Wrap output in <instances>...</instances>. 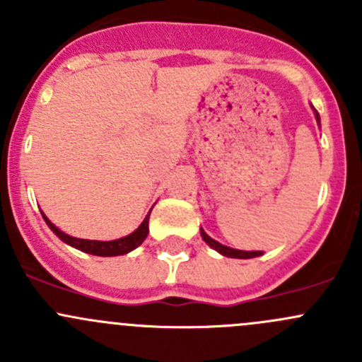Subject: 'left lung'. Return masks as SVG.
I'll use <instances>...</instances> for the list:
<instances>
[{"instance_id": "8db88e82", "label": "left lung", "mask_w": 362, "mask_h": 362, "mask_svg": "<svg viewBox=\"0 0 362 362\" xmlns=\"http://www.w3.org/2000/svg\"><path fill=\"white\" fill-rule=\"evenodd\" d=\"M312 108H313V107H312ZM313 113H315L317 124H320V117H319V113H317L315 108H313ZM199 233H202L204 243H208V245H210L211 249L217 250L218 254L226 255V257H233V259H252V257H259V255H262L261 250H252V252H250V250H238V249H231V247L222 245V243L215 242L214 238H210V236H208L206 233H204L203 228L199 229Z\"/></svg>"}]
</instances>
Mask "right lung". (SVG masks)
Segmentation results:
<instances>
[{"instance_id": "right-lung-1", "label": "right lung", "mask_w": 362, "mask_h": 362, "mask_svg": "<svg viewBox=\"0 0 362 362\" xmlns=\"http://www.w3.org/2000/svg\"><path fill=\"white\" fill-rule=\"evenodd\" d=\"M151 211L152 208L148 210L147 217L144 218V222H141V224L138 226L131 235L124 236V238H119V240H110V242H101V240H82V238H75V236H69L66 233L61 231L59 228H56V226L47 218V215L43 214V211L42 215H43V221L47 222V226H49L50 229H52L54 235H56L59 240H63L64 243H68L69 247L86 252V254L101 255V257H112V255L127 254V252L134 250L136 247H140L141 243H144V240L147 238L148 235V217H151Z\"/></svg>"}]
</instances>
